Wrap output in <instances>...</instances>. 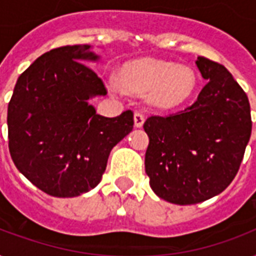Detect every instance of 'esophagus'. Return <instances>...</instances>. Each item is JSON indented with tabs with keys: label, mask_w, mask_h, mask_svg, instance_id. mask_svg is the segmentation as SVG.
I'll use <instances>...</instances> for the list:
<instances>
[{
	"label": "esophagus",
	"mask_w": 256,
	"mask_h": 256,
	"mask_svg": "<svg viewBox=\"0 0 256 256\" xmlns=\"http://www.w3.org/2000/svg\"><path fill=\"white\" fill-rule=\"evenodd\" d=\"M144 116L142 112H136L134 114V124H136V128H142L144 126Z\"/></svg>",
	"instance_id": "esophagus-1"
}]
</instances>
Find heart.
<instances>
[{"mask_svg": "<svg viewBox=\"0 0 256 256\" xmlns=\"http://www.w3.org/2000/svg\"><path fill=\"white\" fill-rule=\"evenodd\" d=\"M120 81L128 92H150L148 102L160 108L183 104L192 96L198 85L192 68L154 58L126 64L120 70Z\"/></svg>", "mask_w": 256, "mask_h": 256, "instance_id": "obj_1", "label": "heart"}]
</instances>
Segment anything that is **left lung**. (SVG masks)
Listing matches in <instances>:
<instances>
[{
    "label": "left lung",
    "instance_id": "8db88e82",
    "mask_svg": "<svg viewBox=\"0 0 256 256\" xmlns=\"http://www.w3.org/2000/svg\"><path fill=\"white\" fill-rule=\"evenodd\" d=\"M207 81L194 104L168 116H148L144 168L160 198L195 204L220 194L242 164L251 136L250 102L218 62L195 61Z\"/></svg>",
    "mask_w": 256,
    "mask_h": 256
}]
</instances>
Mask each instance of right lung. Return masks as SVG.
<instances>
[{"mask_svg": "<svg viewBox=\"0 0 256 256\" xmlns=\"http://www.w3.org/2000/svg\"><path fill=\"white\" fill-rule=\"evenodd\" d=\"M98 58L90 45L42 54L18 77L8 106L12 160L52 196L73 198L94 188L112 148L132 130V110L106 118L88 104L108 94L104 81L84 64Z\"/></svg>", "mask_w": 256, "mask_h": 256, "instance_id": "add662e5", "label": "right lung"}]
</instances>
